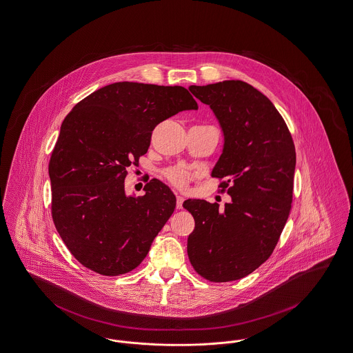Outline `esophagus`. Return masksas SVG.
Returning a JSON list of instances; mask_svg holds the SVG:
<instances>
[{
  "label": "esophagus",
  "mask_w": 353,
  "mask_h": 353,
  "mask_svg": "<svg viewBox=\"0 0 353 353\" xmlns=\"http://www.w3.org/2000/svg\"><path fill=\"white\" fill-rule=\"evenodd\" d=\"M183 201H185L183 196L176 195V209H182L183 208Z\"/></svg>",
  "instance_id": "1"
}]
</instances>
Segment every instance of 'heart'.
Masks as SVG:
<instances>
[{"label": "heart", "mask_w": 353, "mask_h": 353, "mask_svg": "<svg viewBox=\"0 0 353 353\" xmlns=\"http://www.w3.org/2000/svg\"><path fill=\"white\" fill-rule=\"evenodd\" d=\"M167 178L168 181L175 185L176 188H185L188 186V174L183 170H179V168H174L171 171L167 172Z\"/></svg>", "instance_id": "b5f03b06"}]
</instances>
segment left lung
Returning a JSON list of instances; mask_svg holds the SVG:
<instances>
[{
  "label": "left lung",
  "instance_id": "8db88e82",
  "mask_svg": "<svg viewBox=\"0 0 353 353\" xmlns=\"http://www.w3.org/2000/svg\"><path fill=\"white\" fill-rule=\"evenodd\" d=\"M190 91L210 105L222 127L223 152L212 176L232 202L225 209L202 199L183 202L195 221L188 259L209 281L241 280L272 256L288 221L294 143L273 103L245 81L191 85Z\"/></svg>",
  "mask_w": 353,
  "mask_h": 353
}]
</instances>
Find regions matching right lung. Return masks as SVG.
Masks as SVG:
<instances>
[{
  "mask_svg": "<svg viewBox=\"0 0 353 353\" xmlns=\"http://www.w3.org/2000/svg\"><path fill=\"white\" fill-rule=\"evenodd\" d=\"M198 104L186 88L120 81L79 101L65 117L49 161L53 223L72 256L103 276L134 270L174 212L158 179L125 195L128 167L139 165L154 128Z\"/></svg>",
  "mask_w": 353,
  "mask_h": 353,
  "instance_id": "add662e5",
  "label": "right lung"
}]
</instances>
